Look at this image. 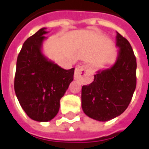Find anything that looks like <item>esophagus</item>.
Returning a JSON list of instances; mask_svg holds the SVG:
<instances>
[{
    "label": "esophagus",
    "instance_id": "obj_1",
    "mask_svg": "<svg viewBox=\"0 0 149 149\" xmlns=\"http://www.w3.org/2000/svg\"><path fill=\"white\" fill-rule=\"evenodd\" d=\"M88 69V65H81V66H78L77 68H76L75 70V73H74V77L75 79H81L82 77V75L84 74L85 72H87V70Z\"/></svg>",
    "mask_w": 149,
    "mask_h": 149
}]
</instances>
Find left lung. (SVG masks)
Masks as SVG:
<instances>
[{
  "instance_id": "1",
  "label": "left lung",
  "mask_w": 149,
  "mask_h": 149,
  "mask_svg": "<svg viewBox=\"0 0 149 149\" xmlns=\"http://www.w3.org/2000/svg\"><path fill=\"white\" fill-rule=\"evenodd\" d=\"M118 58L111 68L99 71L81 91L84 112L99 121H107L125 112L136 86V59L130 43L117 33Z\"/></svg>"
}]
</instances>
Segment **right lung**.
<instances>
[{"label": "right lung", "mask_w": 149, "mask_h": 149, "mask_svg": "<svg viewBox=\"0 0 149 149\" xmlns=\"http://www.w3.org/2000/svg\"><path fill=\"white\" fill-rule=\"evenodd\" d=\"M45 28L29 37L17 61L14 89L19 103L31 119L51 120L58 113L60 100L73 81L74 68L64 69L49 61L40 51Z\"/></svg>", "instance_id": "1"}]
</instances>
